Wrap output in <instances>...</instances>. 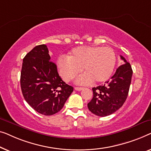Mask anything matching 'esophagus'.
Wrapping results in <instances>:
<instances>
[{
	"mask_svg": "<svg viewBox=\"0 0 151 151\" xmlns=\"http://www.w3.org/2000/svg\"><path fill=\"white\" fill-rule=\"evenodd\" d=\"M75 90H76V91H81V90H82L83 89V88H81V87H75Z\"/></svg>",
	"mask_w": 151,
	"mask_h": 151,
	"instance_id": "esophagus-1",
	"label": "esophagus"
}]
</instances>
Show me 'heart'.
Returning a JSON list of instances; mask_svg holds the SVG:
<instances>
[{
	"instance_id": "1",
	"label": "heart",
	"mask_w": 151,
	"mask_h": 151,
	"mask_svg": "<svg viewBox=\"0 0 151 151\" xmlns=\"http://www.w3.org/2000/svg\"><path fill=\"white\" fill-rule=\"evenodd\" d=\"M116 56L111 48L94 46H78L73 48L66 57L57 60V68L65 81L73 79L81 71L76 82L88 84L105 81L111 76L115 67Z\"/></svg>"
}]
</instances>
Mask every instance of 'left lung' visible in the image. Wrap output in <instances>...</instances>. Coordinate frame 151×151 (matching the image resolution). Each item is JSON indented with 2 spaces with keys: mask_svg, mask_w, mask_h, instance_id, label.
Instances as JSON below:
<instances>
[{
  "mask_svg": "<svg viewBox=\"0 0 151 151\" xmlns=\"http://www.w3.org/2000/svg\"><path fill=\"white\" fill-rule=\"evenodd\" d=\"M124 63L119 66L115 74L105 84L93 88V98L88 104L90 111L104 117L114 114L123 105L129 94L133 70L131 64L120 56Z\"/></svg>",
  "mask_w": 151,
  "mask_h": 151,
  "instance_id": "obj_1",
  "label": "left lung"
}]
</instances>
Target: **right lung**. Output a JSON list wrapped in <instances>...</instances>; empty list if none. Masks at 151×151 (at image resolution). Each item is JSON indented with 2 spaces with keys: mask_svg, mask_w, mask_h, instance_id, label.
Returning <instances> with one entry per match:
<instances>
[{
  "mask_svg": "<svg viewBox=\"0 0 151 151\" xmlns=\"http://www.w3.org/2000/svg\"><path fill=\"white\" fill-rule=\"evenodd\" d=\"M45 44L36 46L23 59L20 86L25 101L38 113L55 114L62 109L73 88L59 76Z\"/></svg>",
  "mask_w": 151,
  "mask_h": 151,
  "instance_id": "1",
  "label": "right lung"
}]
</instances>
